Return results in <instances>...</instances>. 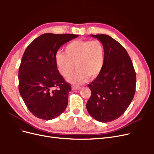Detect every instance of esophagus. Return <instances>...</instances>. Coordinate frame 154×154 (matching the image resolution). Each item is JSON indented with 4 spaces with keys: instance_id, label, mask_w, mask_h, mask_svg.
<instances>
[{
    "instance_id": "esophagus-1",
    "label": "esophagus",
    "mask_w": 154,
    "mask_h": 154,
    "mask_svg": "<svg viewBox=\"0 0 154 154\" xmlns=\"http://www.w3.org/2000/svg\"><path fill=\"white\" fill-rule=\"evenodd\" d=\"M81 88H82V87H75V86H73V87H72V90H79V89H80Z\"/></svg>"
}]
</instances>
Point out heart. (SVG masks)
Returning <instances> with one entry per match:
<instances>
[{"label": "heart", "instance_id": "1", "mask_svg": "<svg viewBox=\"0 0 154 154\" xmlns=\"http://www.w3.org/2000/svg\"><path fill=\"white\" fill-rule=\"evenodd\" d=\"M104 61V46L98 40L72 41L65 48V54L58 52L55 56L58 71L64 78L71 75L76 67V71L68 78L74 85L82 84L88 77L98 76Z\"/></svg>", "mask_w": 154, "mask_h": 154}]
</instances>
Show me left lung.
I'll list each match as a JSON object with an SVG mask.
<instances>
[{
    "label": "left lung",
    "instance_id": "left-lung-1",
    "mask_svg": "<svg viewBox=\"0 0 154 154\" xmlns=\"http://www.w3.org/2000/svg\"><path fill=\"white\" fill-rule=\"evenodd\" d=\"M103 44L105 61L103 69L88 85L91 96L87 110L92 117L102 123L119 118L127 109L136 92V74L127 51L110 36L91 35Z\"/></svg>",
    "mask_w": 154,
    "mask_h": 154
}]
</instances>
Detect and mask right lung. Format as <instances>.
I'll use <instances>...</instances> for the list:
<instances>
[{"instance_id": "1", "label": "right lung", "mask_w": 154, "mask_h": 154, "mask_svg": "<svg viewBox=\"0 0 154 154\" xmlns=\"http://www.w3.org/2000/svg\"><path fill=\"white\" fill-rule=\"evenodd\" d=\"M74 34L44 33L27 46L18 69V90L32 115L44 120L58 117L66 109L71 86L57 69L60 48L78 37Z\"/></svg>"}]
</instances>
